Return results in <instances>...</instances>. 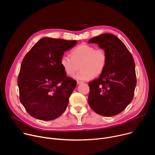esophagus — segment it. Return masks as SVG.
I'll return each instance as SVG.
<instances>
[{
  "label": "esophagus",
  "instance_id": "34e87169",
  "mask_svg": "<svg viewBox=\"0 0 155 155\" xmlns=\"http://www.w3.org/2000/svg\"><path fill=\"white\" fill-rule=\"evenodd\" d=\"M83 83V81H80V80H78V81H77V84H81V83Z\"/></svg>",
  "mask_w": 155,
  "mask_h": 155
}]
</instances>
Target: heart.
<instances>
[{
	"label": "heart",
	"mask_w": 155,
	"mask_h": 155,
	"mask_svg": "<svg viewBox=\"0 0 155 155\" xmlns=\"http://www.w3.org/2000/svg\"><path fill=\"white\" fill-rule=\"evenodd\" d=\"M71 58L62 56L60 63L68 75H74L80 69V72L74 76L79 80H90L101 75L107 64L108 56L105 50L96 48L87 44H81L70 52Z\"/></svg>",
	"instance_id": "b5f03b06"
}]
</instances>
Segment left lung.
Here are the masks:
<instances>
[{
    "instance_id": "1",
    "label": "left lung",
    "mask_w": 155,
    "mask_h": 155,
    "mask_svg": "<svg viewBox=\"0 0 155 155\" xmlns=\"http://www.w3.org/2000/svg\"><path fill=\"white\" fill-rule=\"evenodd\" d=\"M88 43H97L108 56L104 71L88 83V104L100 115L115 116L123 112L134 97L137 80L133 57L124 43L112 34H101Z\"/></svg>"
}]
</instances>
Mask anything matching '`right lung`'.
<instances>
[{
  "instance_id": "1",
  "label": "right lung",
  "mask_w": 155,
  "mask_h": 155,
  "mask_svg": "<svg viewBox=\"0 0 155 155\" xmlns=\"http://www.w3.org/2000/svg\"><path fill=\"white\" fill-rule=\"evenodd\" d=\"M77 43L76 40L44 37L25 56L18 85L20 102L31 117L53 120L67 108L77 81L66 76L60 61L64 51Z\"/></svg>"
}]
</instances>
